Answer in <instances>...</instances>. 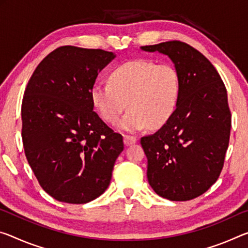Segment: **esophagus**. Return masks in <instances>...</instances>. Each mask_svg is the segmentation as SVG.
<instances>
[{
	"label": "esophagus",
	"mask_w": 248,
	"mask_h": 248,
	"mask_svg": "<svg viewBox=\"0 0 248 248\" xmlns=\"http://www.w3.org/2000/svg\"><path fill=\"white\" fill-rule=\"evenodd\" d=\"M137 137L133 136H124V142L125 145H132L137 142Z\"/></svg>",
	"instance_id": "obj_1"
}]
</instances>
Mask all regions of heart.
<instances>
[{"mask_svg":"<svg viewBox=\"0 0 248 248\" xmlns=\"http://www.w3.org/2000/svg\"><path fill=\"white\" fill-rule=\"evenodd\" d=\"M109 82L93 86V105L103 119L115 124L127 108L118 128L127 132L161 127L173 115L180 93L179 74L170 64L148 60L124 62L112 70Z\"/></svg>","mask_w":248,"mask_h":248,"instance_id":"1","label":"heart"}]
</instances>
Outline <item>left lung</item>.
<instances>
[{
    "instance_id": "1",
    "label": "left lung",
    "mask_w": 248,
    "mask_h": 248,
    "mask_svg": "<svg viewBox=\"0 0 248 248\" xmlns=\"http://www.w3.org/2000/svg\"><path fill=\"white\" fill-rule=\"evenodd\" d=\"M140 48L166 55L180 78L173 115L155 133L141 138L149 184L164 199L188 201L209 190L223 169L231 132L226 88L210 61L186 43Z\"/></svg>"
}]
</instances>
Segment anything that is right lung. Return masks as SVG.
<instances>
[{"mask_svg":"<svg viewBox=\"0 0 248 248\" xmlns=\"http://www.w3.org/2000/svg\"><path fill=\"white\" fill-rule=\"evenodd\" d=\"M116 54L75 46L47 55L27 84L22 103L26 159L46 193L84 204L107 190L123 136L93 111V86Z\"/></svg>","mask_w":248,"mask_h":248,"instance_id":"right-lung-1","label":"right lung"}]
</instances>
